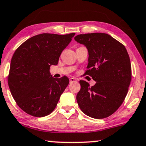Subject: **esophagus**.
<instances>
[{
	"mask_svg": "<svg viewBox=\"0 0 146 146\" xmlns=\"http://www.w3.org/2000/svg\"><path fill=\"white\" fill-rule=\"evenodd\" d=\"M69 82H70V83H73V82H77V80L74 78H71L69 79Z\"/></svg>",
	"mask_w": 146,
	"mask_h": 146,
	"instance_id": "esophagus-1",
	"label": "esophagus"
}]
</instances>
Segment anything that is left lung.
<instances>
[{
	"mask_svg": "<svg viewBox=\"0 0 146 146\" xmlns=\"http://www.w3.org/2000/svg\"><path fill=\"white\" fill-rule=\"evenodd\" d=\"M75 41L86 47L88 63L85 74L96 82L92 87L80 81L77 102L82 112L93 118L113 114L123 103L131 81V65L125 47L105 33L78 35Z\"/></svg>",
	"mask_w": 146,
	"mask_h": 146,
	"instance_id": "left-lung-1",
	"label": "left lung"
}]
</instances>
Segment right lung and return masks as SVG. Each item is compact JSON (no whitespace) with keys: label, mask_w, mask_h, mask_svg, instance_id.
I'll return each mask as SVG.
<instances>
[{"label":"right lung","mask_w":146,"mask_h":146,"mask_svg":"<svg viewBox=\"0 0 146 146\" xmlns=\"http://www.w3.org/2000/svg\"><path fill=\"white\" fill-rule=\"evenodd\" d=\"M75 33H43L29 38L13 54L8 84L14 100L26 113L43 117L54 111L69 83L67 77L56 79L51 65H57L61 53Z\"/></svg>","instance_id":"obj_1"}]
</instances>
